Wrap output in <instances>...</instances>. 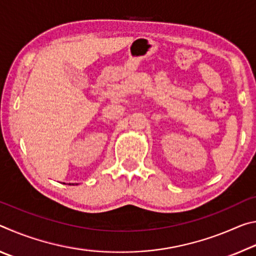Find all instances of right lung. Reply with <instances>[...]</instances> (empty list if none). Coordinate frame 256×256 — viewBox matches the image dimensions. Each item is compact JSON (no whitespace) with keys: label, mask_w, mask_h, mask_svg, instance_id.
<instances>
[{"label":"right lung","mask_w":256,"mask_h":256,"mask_svg":"<svg viewBox=\"0 0 256 256\" xmlns=\"http://www.w3.org/2000/svg\"><path fill=\"white\" fill-rule=\"evenodd\" d=\"M70 185H71V184H70ZM72 185H73V184H72Z\"/></svg>","instance_id":"obj_1"}]
</instances>
